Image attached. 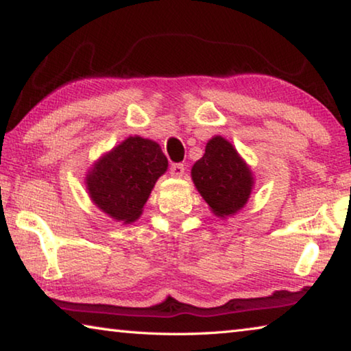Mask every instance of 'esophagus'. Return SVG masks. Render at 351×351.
<instances>
[{"label": "esophagus", "instance_id": "obj_1", "mask_svg": "<svg viewBox=\"0 0 351 351\" xmlns=\"http://www.w3.org/2000/svg\"><path fill=\"white\" fill-rule=\"evenodd\" d=\"M184 165L182 164H171L170 165V175L175 176V178H180L184 175Z\"/></svg>", "mask_w": 351, "mask_h": 351}]
</instances>
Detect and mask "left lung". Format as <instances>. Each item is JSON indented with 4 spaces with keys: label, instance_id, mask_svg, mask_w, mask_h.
<instances>
[{
    "label": "left lung",
    "instance_id": "1",
    "mask_svg": "<svg viewBox=\"0 0 351 351\" xmlns=\"http://www.w3.org/2000/svg\"><path fill=\"white\" fill-rule=\"evenodd\" d=\"M192 180L201 197L218 217L240 210L251 195L252 175L232 144L221 136L212 138L206 153L192 167Z\"/></svg>",
    "mask_w": 351,
    "mask_h": 351
}]
</instances>
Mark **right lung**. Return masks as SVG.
Returning <instances> with one entry per match:
<instances>
[{
    "mask_svg": "<svg viewBox=\"0 0 351 351\" xmlns=\"http://www.w3.org/2000/svg\"><path fill=\"white\" fill-rule=\"evenodd\" d=\"M167 165L156 142L134 136L94 165L86 176V187L99 209L119 221L132 223L139 218L154 182Z\"/></svg>",
    "mask_w": 351,
    "mask_h": 351,
    "instance_id": "1",
    "label": "right lung"
}]
</instances>
